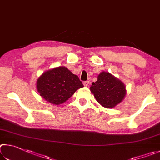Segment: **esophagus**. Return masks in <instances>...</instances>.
Instances as JSON below:
<instances>
[{
	"label": "esophagus",
	"instance_id": "1",
	"mask_svg": "<svg viewBox=\"0 0 160 160\" xmlns=\"http://www.w3.org/2000/svg\"><path fill=\"white\" fill-rule=\"evenodd\" d=\"M88 84H89V82H88V81H86V82H83V85H84V86H88Z\"/></svg>",
	"mask_w": 160,
	"mask_h": 160
}]
</instances>
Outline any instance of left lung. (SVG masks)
<instances>
[{"instance_id": "left-lung-1", "label": "left lung", "mask_w": 160, "mask_h": 160, "mask_svg": "<svg viewBox=\"0 0 160 160\" xmlns=\"http://www.w3.org/2000/svg\"><path fill=\"white\" fill-rule=\"evenodd\" d=\"M90 90L97 101L105 108H114L127 95L124 83L106 72L100 73L96 82L92 83Z\"/></svg>"}]
</instances>
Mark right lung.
<instances>
[{
    "mask_svg": "<svg viewBox=\"0 0 160 160\" xmlns=\"http://www.w3.org/2000/svg\"><path fill=\"white\" fill-rule=\"evenodd\" d=\"M36 86L43 99L58 105L66 102L83 85L77 75L67 67L60 66L43 72L36 81Z\"/></svg>",
    "mask_w": 160,
    "mask_h": 160,
    "instance_id": "add662e5",
    "label": "right lung"
}]
</instances>
